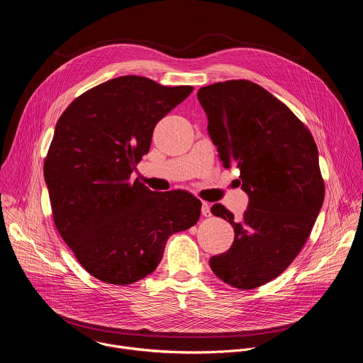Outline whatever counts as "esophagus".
<instances>
[{
  "label": "esophagus",
  "instance_id": "1",
  "mask_svg": "<svg viewBox=\"0 0 363 363\" xmlns=\"http://www.w3.org/2000/svg\"><path fill=\"white\" fill-rule=\"evenodd\" d=\"M211 206L208 202H202V206H201V214L203 217H211Z\"/></svg>",
  "mask_w": 363,
  "mask_h": 363
}]
</instances>
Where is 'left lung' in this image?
Segmentation results:
<instances>
[{"label": "left lung", "mask_w": 363, "mask_h": 363, "mask_svg": "<svg viewBox=\"0 0 363 363\" xmlns=\"http://www.w3.org/2000/svg\"><path fill=\"white\" fill-rule=\"evenodd\" d=\"M198 100L224 168L240 169L250 198L240 221L224 205H213L235 237L210 266L224 283L251 290L291 264L315 225L325 199L318 146L283 101L250 80L201 87Z\"/></svg>", "instance_id": "1"}]
</instances>
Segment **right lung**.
I'll list each match as a JSON object with an SVG mask.
<instances>
[{"mask_svg":"<svg viewBox=\"0 0 363 363\" xmlns=\"http://www.w3.org/2000/svg\"><path fill=\"white\" fill-rule=\"evenodd\" d=\"M192 86L121 76L76 97L60 116L44 161L56 228L100 281L132 284L158 267L169 235L191 228L201 201L155 192L130 175L157 123Z\"/></svg>","mask_w":363,"mask_h":363,"instance_id":"obj_1","label":"right lung"}]
</instances>
